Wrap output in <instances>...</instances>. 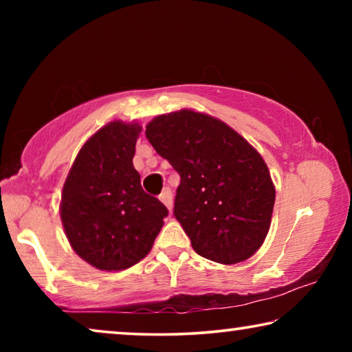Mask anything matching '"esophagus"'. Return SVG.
Wrapping results in <instances>:
<instances>
[{"mask_svg": "<svg viewBox=\"0 0 352 352\" xmlns=\"http://www.w3.org/2000/svg\"><path fill=\"white\" fill-rule=\"evenodd\" d=\"M160 200L163 201V204L166 205V208H168V210H170L172 201H174V195H172V190L169 188H164L163 192L160 194Z\"/></svg>", "mask_w": 352, "mask_h": 352, "instance_id": "obj_1", "label": "esophagus"}]
</instances>
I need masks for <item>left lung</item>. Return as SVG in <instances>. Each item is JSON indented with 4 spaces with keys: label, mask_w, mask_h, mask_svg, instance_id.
Instances as JSON below:
<instances>
[{
    "label": "left lung",
    "mask_w": 352,
    "mask_h": 352,
    "mask_svg": "<svg viewBox=\"0 0 352 352\" xmlns=\"http://www.w3.org/2000/svg\"><path fill=\"white\" fill-rule=\"evenodd\" d=\"M146 136L180 175L174 216L195 253L228 265L258 252L275 205L258 151L225 122L192 110L157 116Z\"/></svg>",
    "instance_id": "obj_1"
}]
</instances>
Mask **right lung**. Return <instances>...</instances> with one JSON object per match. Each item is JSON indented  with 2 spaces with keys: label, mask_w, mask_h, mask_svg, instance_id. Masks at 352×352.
<instances>
[{
  "label": "right lung",
  "mask_w": 352,
  "mask_h": 352,
  "mask_svg": "<svg viewBox=\"0 0 352 352\" xmlns=\"http://www.w3.org/2000/svg\"><path fill=\"white\" fill-rule=\"evenodd\" d=\"M140 124L113 121L77 153L60 217L74 252L99 270H124L151 252L168 208L141 188L133 168Z\"/></svg>",
  "instance_id": "obj_1"
}]
</instances>
